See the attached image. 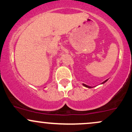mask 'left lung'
<instances>
[{
  "label": "left lung",
  "instance_id": "8db88e82",
  "mask_svg": "<svg viewBox=\"0 0 132 132\" xmlns=\"http://www.w3.org/2000/svg\"><path fill=\"white\" fill-rule=\"evenodd\" d=\"M108 79H107L106 80H105L104 81H103V82H102V83H101V84H104V83H106V81H108ZM82 85L84 86V87H87V88H93V87H91V86H88V85H85V84H83Z\"/></svg>",
  "mask_w": 132,
  "mask_h": 132
}]
</instances>
